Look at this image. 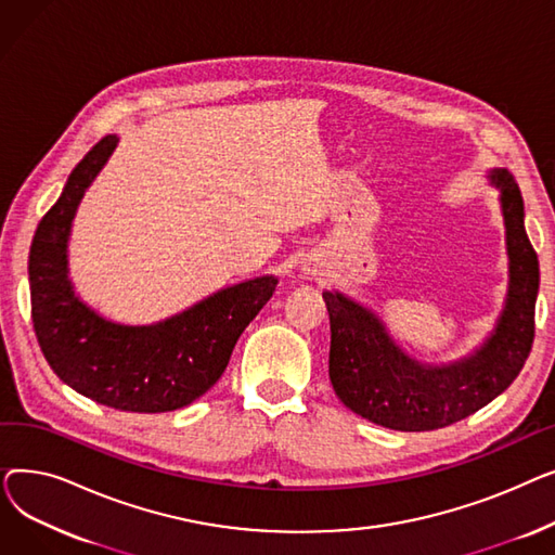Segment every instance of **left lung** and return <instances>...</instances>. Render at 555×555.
Returning a JSON list of instances; mask_svg holds the SVG:
<instances>
[{
  "instance_id": "8db88e82",
  "label": "left lung",
  "mask_w": 555,
  "mask_h": 555,
  "mask_svg": "<svg viewBox=\"0 0 555 555\" xmlns=\"http://www.w3.org/2000/svg\"><path fill=\"white\" fill-rule=\"evenodd\" d=\"M500 191L506 227L508 293L486 341L468 358L427 364L391 337L369 306L326 289L331 314L328 375L337 398L358 416L398 431H427L479 412L511 387L527 362L535 333L538 254L524 229V199L506 168L488 170Z\"/></svg>"
}]
</instances>
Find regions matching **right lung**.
I'll use <instances>...</instances> for the list:
<instances>
[{
    "label": "right lung",
    "instance_id": "right-lung-1",
    "mask_svg": "<svg viewBox=\"0 0 555 555\" xmlns=\"http://www.w3.org/2000/svg\"><path fill=\"white\" fill-rule=\"evenodd\" d=\"M119 145L107 134L72 170L40 220L28 254L34 328L42 353L65 385L121 412L162 414L207 393L233 346L270 301L276 276L227 285L157 324L128 326L87 306L69 279V236L80 202Z\"/></svg>",
    "mask_w": 555,
    "mask_h": 555
}]
</instances>
